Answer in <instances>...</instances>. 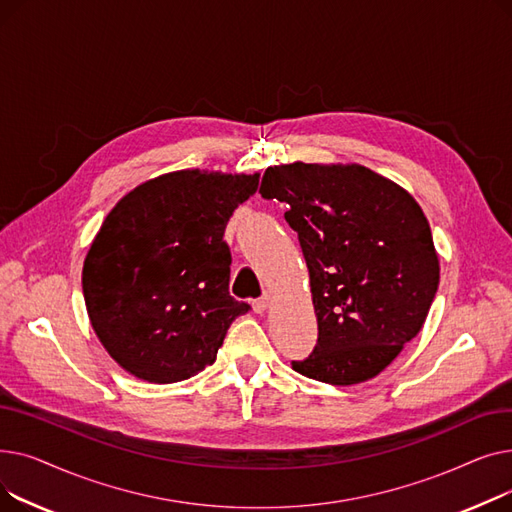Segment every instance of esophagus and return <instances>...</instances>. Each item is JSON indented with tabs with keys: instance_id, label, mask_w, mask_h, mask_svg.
Returning <instances> with one entry per match:
<instances>
[{
	"instance_id": "34e87169",
	"label": "esophagus",
	"mask_w": 512,
	"mask_h": 512,
	"mask_svg": "<svg viewBox=\"0 0 512 512\" xmlns=\"http://www.w3.org/2000/svg\"><path fill=\"white\" fill-rule=\"evenodd\" d=\"M270 303H272V297H270V294H263L261 299L253 301V311H255V313H265V311H267V307H270Z\"/></svg>"
}]
</instances>
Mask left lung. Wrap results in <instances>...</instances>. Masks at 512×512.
<instances>
[{
	"label": "left lung",
	"instance_id": "obj_1",
	"mask_svg": "<svg viewBox=\"0 0 512 512\" xmlns=\"http://www.w3.org/2000/svg\"><path fill=\"white\" fill-rule=\"evenodd\" d=\"M259 193L288 205L317 317V344L292 369L332 386L382 373L425 324L440 259L419 203L359 164L267 168Z\"/></svg>",
	"mask_w": 512,
	"mask_h": 512
}]
</instances>
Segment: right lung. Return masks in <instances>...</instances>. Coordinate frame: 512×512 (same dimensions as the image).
I'll return each mask as SVG.
<instances>
[{
	"label": "right lung",
	"mask_w": 512,
	"mask_h": 512,
	"mask_svg": "<svg viewBox=\"0 0 512 512\" xmlns=\"http://www.w3.org/2000/svg\"><path fill=\"white\" fill-rule=\"evenodd\" d=\"M259 174L178 170L126 193L83 265L91 326L110 357L151 384L197 375L247 303L230 297L224 230Z\"/></svg>",
	"instance_id": "add662e5"
}]
</instances>
